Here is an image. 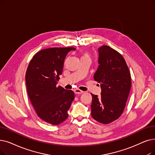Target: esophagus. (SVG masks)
Returning <instances> with one entry per match:
<instances>
[{
	"label": "esophagus",
	"instance_id": "obj_1",
	"mask_svg": "<svg viewBox=\"0 0 155 155\" xmlns=\"http://www.w3.org/2000/svg\"><path fill=\"white\" fill-rule=\"evenodd\" d=\"M74 92H75L76 94H82L84 92V91L80 90L78 89H76L74 90Z\"/></svg>",
	"mask_w": 155,
	"mask_h": 155
}]
</instances>
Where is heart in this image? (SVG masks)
<instances>
[{
    "label": "heart",
    "instance_id": "1",
    "mask_svg": "<svg viewBox=\"0 0 155 155\" xmlns=\"http://www.w3.org/2000/svg\"><path fill=\"white\" fill-rule=\"evenodd\" d=\"M84 58L90 59L89 54L87 51H83L82 53V59H84Z\"/></svg>",
    "mask_w": 155,
    "mask_h": 155
}]
</instances>
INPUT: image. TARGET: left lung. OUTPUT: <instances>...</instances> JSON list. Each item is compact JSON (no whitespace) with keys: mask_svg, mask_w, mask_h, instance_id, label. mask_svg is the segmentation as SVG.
<instances>
[{"mask_svg":"<svg viewBox=\"0 0 155 155\" xmlns=\"http://www.w3.org/2000/svg\"><path fill=\"white\" fill-rule=\"evenodd\" d=\"M99 64L94 75L100 84L101 96L91 94V115L98 122L108 124L122 115L131 88L130 73L124 57L107 45L98 49Z\"/></svg>","mask_w":155,"mask_h":155,"instance_id":"obj_1","label":"left lung"}]
</instances>
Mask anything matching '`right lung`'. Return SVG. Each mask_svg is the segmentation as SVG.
I'll return each mask as SVG.
<instances>
[{"label":"right lung","instance_id":"right-lung-1","mask_svg":"<svg viewBox=\"0 0 155 155\" xmlns=\"http://www.w3.org/2000/svg\"><path fill=\"white\" fill-rule=\"evenodd\" d=\"M75 48H52L37 52L30 61L25 80L31 103L38 117L52 125H59L68 117L75 98L71 90L57 87L64 60Z\"/></svg>","mask_w":155,"mask_h":155}]
</instances>
